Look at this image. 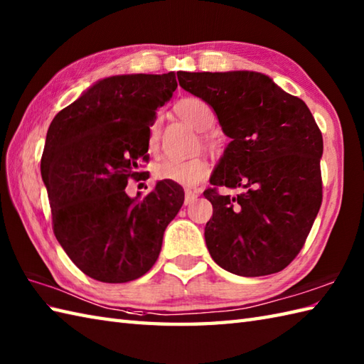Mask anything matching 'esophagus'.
<instances>
[{
  "label": "esophagus",
  "mask_w": 364,
  "mask_h": 364,
  "mask_svg": "<svg viewBox=\"0 0 364 364\" xmlns=\"http://www.w3.org/2000/svg\"><path fill=\"white\" fill-rule=\"evenodd\" d=\"M198 197V192L197 191H192V189H186L184 191V205H191L194 203Z\"/></svg>",
  "instance_id": "34e87169"
}]
</instances>
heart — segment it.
I'll return each instance as SVG.
<instances>
[{
	"label": "heart",
	"mask_w": 364,
	"mask_h": 364,
	"mask_svg": "<svg viewBox=\"0 0 364 364\" xmlns=\"http://www.w3.org/2000/svg\"><path fill=\"white\" fill-rule=\"evenodd\" d=\"M176 112L183 120H186L192 128L197 131H208L214 127L215 112L205 100L198 97L183 98L176 105ZM161 139V120L154 119L149 128V137L146 145L149 150L154 153L159 146ZM153 173L158 180H166L180 184V186L192 188L198 183L205 181L211 173L210 162L203 158H192L188 161L178 159H162L158 164H154Z\"/></svg>",
	"instance_id": "obj_1"
}]
</instances>
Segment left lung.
Segmentation results:
<instances>
[{
    "label": "left lung",
    "mask_w": 364,
    "mask_h": 364,
    "mask_svg": "<svg viewBox=\"0 0 364 364\" xmlns=\"http://www.w3.org/2000/svg\"><path fill=\"white\" fill-rule=\"evenodd\" d=\"M180 86L205 100L231 142L203 196L211 258L231 274H277L297 257L322 203V133L311 111L257 72H178ZM219 187H242L220 196Z\"/></svg>",
    "instance_id": "left-lung-1"
}]
</instances>
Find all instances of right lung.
Returning a JSON list of instances; mask_svg holds the SVG:
<instances>
[{"mask_svg": "<svg viewBox=\"0 0 364 364\" xmlns=\"http://www.w3.org/2000/svg\"><path fill=\"white\" fill-rule=\"evenodd\" d=\"M173 72L120 75L56 114L41 159L54 236L94 280L127 283L156 262L162 236L180 211V184L159 181L145 197L125 188L149 161V128L176 89Z\"/></svg>", "mask_w": 364, "mask_h": 364, "instance_id": "add662e5", "label": "right lung"}]
</instances>
